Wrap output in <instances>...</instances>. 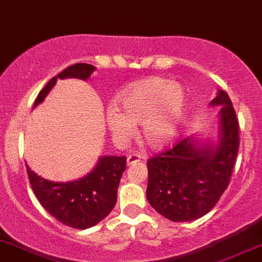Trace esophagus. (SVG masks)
I'll use <instances>...</instances> for the list:
<instances>
[{
  "mask_svg": "<svg viewBox=\"0 0 262 262\" xmlns=\"http://www.w3.org/2000/svg\"><path fill=\"white\" fill-rule=\"evenodd\" d=\"M141 159H143V157H141L140 154H138V153L129 154V156L127 157V166H131V164H134V163H138V162H140Z\"/></svg>",
  "mask_w": 262,
  "mask_h": 262,
  "instance_id": "34e87169",
  "label": "esophagus"
}]
</instances>
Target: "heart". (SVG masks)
Here are the masks:
<instances>
[{
	"label": "heart",
	"instance_id": "heart-1",
	"mask_svg": "<svg viewBox=\"0 0 262 262\" xmlns=\"http://www.w3.org/2000/svg\"><path fill=\"white\" fill-rule=\"evenodd\" d=\"M109 105L105 121L116 140L123 141L143 124V140L153 149H164L175 141L186 109V95L176 82L145 78L129 84Z\"/></svg>",
	"mask_w": 262,
	"mask_h": 262
}]
</instances>
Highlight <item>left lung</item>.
Returning a JSON list of instances; mask_svg holds the SVG:
<instances>
[{
	"mask_svg": "<svg viewBox=\"0 0 262 262\" xmlns=\"http://www.w3.org/2000/svg\"><path fill=\"white\" fill-rule=\"evenodd\" d=\"M211 106H220L216 140L189 136L148 161L146 198L175 223L193 221L213 208L228 188L239 146V126L230 98L219 90Z\"/></svg>",
	"mask_w": 262,
	"mask_h": 262,
	"instance_id": "8db88e82",
	"label": "left lung"
}]
</instances>
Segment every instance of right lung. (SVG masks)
I'll return each mask as SVG.
<instances>
[{
	"label": "right lung",
	"instance_id": "add662e5",
	"mask_svg": "<svg viewBox=\"0 0 262 262\" xmlns=\"http://www.w3.org/2000/svg\"><path fill=\"white\" fill-rule=\"evenodd\" d=\"M95 67L77 63L52 77L41 90L33 108L45 100L58 79L87 81ZM27 166L29 183L42 207L59 223L74 229H89L106 217L117 202V190L126 170V157L101 156L83 178L67 183H55L37 175Z\"/></svg>",
	"mask_w": 262,
	"mask_h": 262
}]
</instances>
